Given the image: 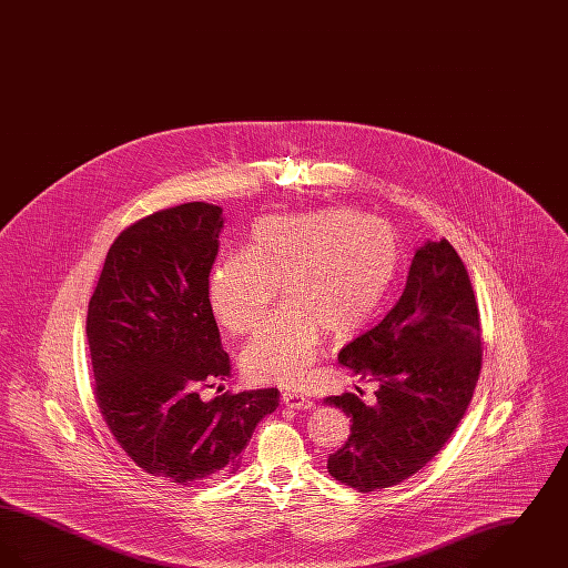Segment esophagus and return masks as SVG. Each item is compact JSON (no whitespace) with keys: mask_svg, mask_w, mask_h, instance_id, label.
<instances>
[{"mask_svg":"<svg viewBox=\"0 0 568 568\" xmlns=\"http://www.w3.org/2000/svg\"><path fill=\"white\" fill-rule=\"evenodd\" d=\"M281 403L290 408H311L313 406L311 398H306L304 394H297V392H283Z\"/></svg>","mask_w":568,"mask_h":568,"instance_id":"1","label":"esophagus"}]
</instances>
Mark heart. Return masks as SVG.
<instances>
[{
  "label": "heart",
  "instance_id": "heart-1",
  "mask_svg": "<svg viewBox=\"0 0 568 568\" xmlns=\"http://www.w3.org/2000/svg\"><path fill=\"white\" fill-rule=\"evenodd\" d=\"M400 266L396 230L355 211L266 216L253 223L243 253L223 255L209 276V304L230 334H248L266 317L276 287L285 304L244 347V375L300 385L322 332L364 324Z\"/></svg>",
  "mask_w": 568,
  "mask_h": 568
}]
</instances>
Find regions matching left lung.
Here are the masks:
<instances>
[{"mask_svg": "<svg viewBox=\"0 0 568 568\" xmlns=\"http://www.w3.org/2000/svg\"><path fill=\"white\" fill-rule=\"evenodd\" d=\"M481 322L470 276L449 241L417 248L396 306L338 353V364L375 378L377 403L327 396L352 422L327 458L329 475L357 491L398 486L445 447L481 373ZM359 392V389H357Z\"/></svg>", "mask_w": 568, "mask_h": 568, "instance_id": "8db88e82", "label": "left lung"}]
</instances>
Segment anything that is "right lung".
I'll return each instance as SVG.
<instances>
[{"label":"right lung","instance_id":"1","mask_svg":"<svg viewBox=\"0 0 568 568\" xmlns=\"http://www.w3.org/2000/svg\"><path fill=\"white\" fill-rule=\"evenodd\" d=\"M221 209L187 202L125 227L87 311L93 394L123 452L144 473L202 486L241 466L251 434L278 406V389L202 387L230 377L209 304Z\"/></svg>","mask_w":568,"mask_h":568}]
</instances>
